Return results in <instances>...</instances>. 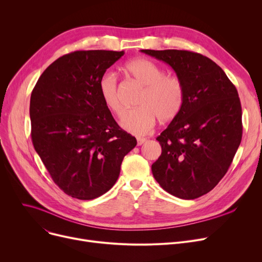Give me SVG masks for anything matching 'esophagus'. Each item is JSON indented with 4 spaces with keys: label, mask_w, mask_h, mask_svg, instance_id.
I'll return each mask as SVG.
<instances>
[{
    "label": "esophagus",
    "mask_w": 262,
    "mask_h": 262,
    "mask_svg": "<svg viewBox=\"0 0 262 262\" xmlns=\"http://www.w3.org/2000/svg\"><path fill=\"white\" fill-rule=\"evenodd\" d=\"M146 138H138V139H137V144H138V145H141V144H143L144 142H146Z\"/></svg>",
    "instance_id": "1"
}]
</instances>
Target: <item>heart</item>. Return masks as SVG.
I'll return each instance as SVG.
<instances>
[{"label":"heart","instance_id":"obj_1","mask_svg":"<svg viewBox=\"0 0 262 262\" xmlns=\"http://www.w3.org/2000/svg\"><path fill=\"white\" fill-rule=\"evenodd\" d=\"M125 71L143 87L137 104L139 106L127 110L121 119V126L126 132L143 136L150 132L158 119L167 123L182 112L185 102V88L176 76H167L155 62L146 58L128 61ZM101 99L106 108L119 116L122 106L119 100L118 79L114 72H106L99 81Z\"/></svg>","mask_w":262,"mask_h":262}]
</instances>
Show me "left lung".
Masks as SVG:
<instances>
[{
  "mask_svg": "<svg viewBox=\"0 0 262 262\" xmlns=\"http://www.w3.org/2000/svg\"><path fill=\"white\" fill-rule=\"evenodd\" d=\"M168 63L185 88L182 112L156 140L161 155L152 164L160 187L183 200L211 191L226 174L242 139L238 91L225 72L202 54L141 50Z\"/></svg>",
  "mask_w": 262,
  "mask_h": 262,
  "instance_id": "8db88e82",
  "label": "left lung"
}]
</instances>
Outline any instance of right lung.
I'll return each instance as SVG.
<instances>
[{"instance_id":"right-lung-1","label":"right lung","mask_w":262,"mask_h":262,"mask_svg":"<svg viewBox=\"0 0 262 262\" xmlns=\"http://www.w3.org/2000/svg\"><path fill=\"white\" fill-rule=\"evenodd\" d=\"M124 51H76L51 63L31 95L32 140L66 194L93 200L113 188L137 140L104 105L99 81Z\"/></svg>"}]
</instances>
